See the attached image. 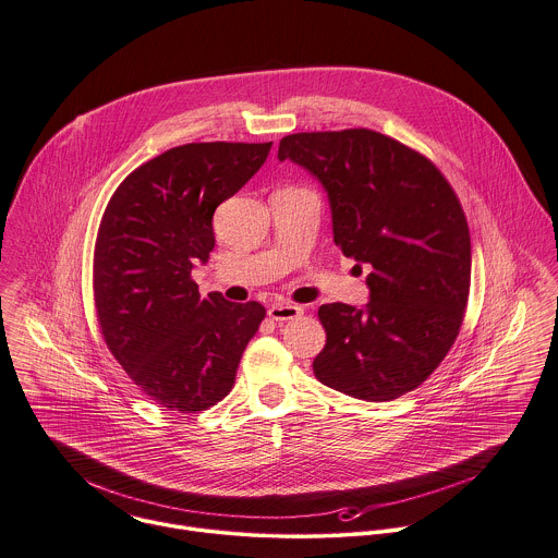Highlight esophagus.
<instances>
[{"mask_svg":"<svg viewBox=\"0 0 558 558\" xmlns=\"http://www.w3.org/2000/svg\"><path fill=\"white\" fill-rule=\"evenodd\" d=\"M302 313H304V308H302V306H298V304H291V302H278V304H271V306H269V311H267L269 319H274V322H278V324L289 322V319H298Z\"/></svg>","mask_w":558,"mask_h":558,"instance_id":"esophagus-1","label":"esophagus"}]
</instances>
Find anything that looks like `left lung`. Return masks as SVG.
<instances>
[{
  "mask_svg": "<svg viewBox=\"0 0 558 558\" xmlns=\"http://www.w3.org/2000/svg\"><path fill=\"white\" fill-rule=\"evenodd\" d=\"M326 189L335 243L372 267L369 302L319 306V383L387 402L417 389L454 345L470 298L472 241L463 206L424 154L367 128L298 132L280 141Z\"/></svg>",
  "mask_w": 558,
  "mask_h": 558,
  "instance_id": "obj_1",
  "label": "left lung"
}]
</instances>
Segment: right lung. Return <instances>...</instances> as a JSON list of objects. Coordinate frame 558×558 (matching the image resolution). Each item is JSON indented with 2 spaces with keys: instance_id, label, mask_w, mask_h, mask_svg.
<instances>
[{
  "instance_id": "right-lung-1",
  "label": "right lung",
  "mask_w": 558,
  "mask_h": 558,
  "mask_svg": "<svg viewBox=\"0 0 558 558\" xmlns=\"http://www.w3.org/2000/svg\"><path fill=\"white\" fill-rule=\"evenodd\" d=\"M271 143H186L136 167L112 193L95 241L93 295L104 341L165 411L221 402L265 319L258 302L202 298L191 269L215 247V208L267 160Z\"/></svg>"
}]
</instances>
